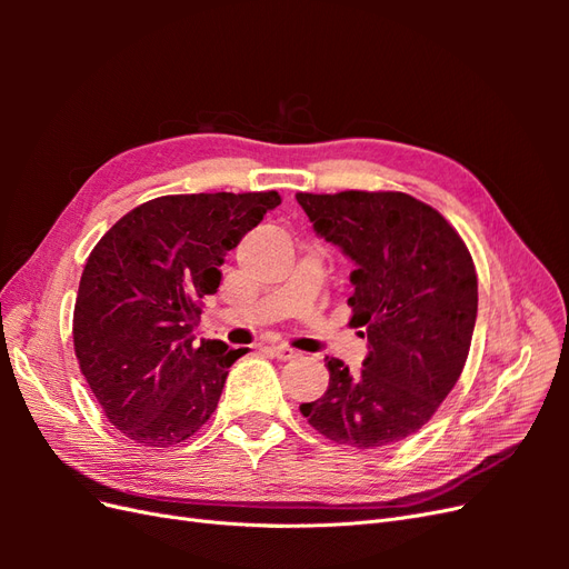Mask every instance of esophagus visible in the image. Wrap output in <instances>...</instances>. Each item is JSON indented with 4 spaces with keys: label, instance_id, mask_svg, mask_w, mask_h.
<instances>
[{
    "label": "esophagus",
    "instance_id": "34e87169",
    "mask_svg": "<svg viewBox=\"0 0 569 569\" xmlns=\"http://www.w3.org/2000/svg\"><path fill=\"white\" fill-rule=\"evenodd\" d=\"M270 351H272V356H278L280 360H291V358H299L301 356L297 349L287 347V343H272Z\"/></svg>",
    "mask_w": 569,
    "mask_h": 569
}]
</instances>
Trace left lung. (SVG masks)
<instances>
[{
  "label": "left lung",
  "instance_id": "left-lung-1",
  "mask_svg": "<svg viewBox=\"0 0 569 569\" xmlns=\"http://www.w3.org/2000/svg\"><path fill=\"white\" fill-rule=\"evenodd\" d=\"M316 234L353 261V327L368 356L349 372L325 358L327 391L301 403L318 432L356 449L401 441L435 416L468 360L477 272L439 211L403 192L297 194Z\"/></svg>",
  "mask_w": 569,
  "mask_h": 569
}]
</instances>
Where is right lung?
<instances>
[{
    "label": "right lung",
    "instance_id": "add662e5",
    "mask_svg": "<svg viewBox=\"0 0 569 569\" xmlns=\"http://www.w3.org/2000/svg\"><path fill=\"white\" fill-rule=\"evenodd\" d=\"M278 192L170 194L137 206L84 263L73 347L109 422L153 449L192 437L213 416L244 349L194 341L201 299L242 237L280 206Z\"/></svg>",
    "mask_w": 569,
    "mask_h": 569
}]
</instances>
